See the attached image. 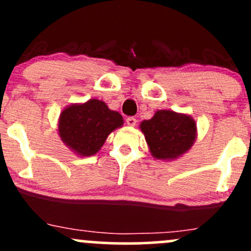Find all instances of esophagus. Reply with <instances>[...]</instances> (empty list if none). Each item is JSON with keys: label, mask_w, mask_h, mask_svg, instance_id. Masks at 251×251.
Listing matches in <instances>:
<instances>
[{"label": "esophagus", "mask_w": 251, "mask_h": 251, "mask_svg": "<svg viewBox=\"0 0 251 251\" xmlns=\"http://www.w3.org/2000/svg\"><path fill=\"white\" fill-rule=\"evenodd\" d=\"M136 123H137V120L133 117H130V118L126 119V124H127L128 126H131V127H133V126L136 125Z\"/></svg>", "instance_id": "34e87169"}]
</instances>
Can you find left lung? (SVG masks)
<instances>
[{
    "instance_id": "1",
    "label": "left lung",
    "mask_w": 251,
    "mask_h": 251,
    "mask_svg": "<svg viewBox=\"0 0 251 251\" xmlns=\"http://www.w3.org/2000/svg\"><path fill=\"white\" fill-rule=\"evenodd\" d=\"M150 154L156 160L172 161L188 152L197 138L194 118L170 109L156 110L154 117L139 125Z\"/></svg>"
}]
</instances>
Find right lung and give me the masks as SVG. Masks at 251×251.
I'll use <instances>...</instances> for the list:
<instances>
[{
	"instance_id": "add662e5",
	"label": "right lung",
	"mask_w": 251,
	"mask_h": 251,
	"mask_svg": "<svg viewBox=\"0 0 251 251\" xmlns=\"http://www.w3.org/2000/svg\"><path fill=\"white\" fill-rule=\"evenodd\" d=\"M123 125L120 113L109 109L101 100L91 99L65 107L57 121V133L75 155L91 156L100 151L108 136Z\"/></svg>"
}]
</instances>
